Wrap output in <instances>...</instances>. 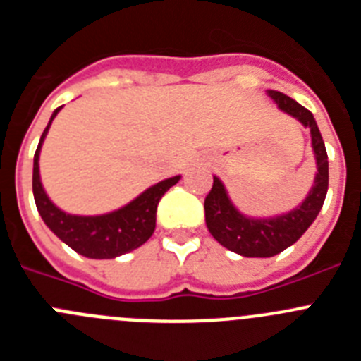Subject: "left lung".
I'll return each instance as SVG.
<instances>
[{
    "label": "left lung",
    "mask_w": 361,
    "mask_h": 361,
    "mask_svg": "<svg viewBox=\"0 0 361 361\" xmlns=\"http://www.w3.org/2000/svg\"><path fill=\"white\" fill-rule=\"evenodd\" d=\"M267 95L283 114L295 117L305 128L311 130V146L318 171L307 197L291 212L275 216H250L238 212L229 199L222 180L213 175V188L204 200L206 226L213 238L220 245H224L226 250L251 258L275 257L295 244L320 213L329 186L327 152L311 111L282 92L267 90Z\"/></svg>",
    "instance_id": "1"
}]
</instances>
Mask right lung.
Here are the masks:
<instances>
[{
  "mask_svg": "<svg viewBox=\"0 0 361 361\" xmlns=\"http://www.w3.org/2000/svg\"><path fill=\"white\" fill-rule=\"evenodd\" d=\"M61 108L54 110L47 128L37 145L34 155V173H32V191L36 200L37 212L50 231L59 240L65 242L75 253L86 258H117L124 253L137 250L145 244L155 231V215L157 204L166 191L180 180V175L164 178L161 183L153 184L145 190L132 202L124 204L116 212L103 213V215H72L63 212L47 195L39 175V153L47 133L50 130L54 117Z\"/></svg>",
  "mask_w": 361,
  "mask_h": 361,
  "instance_id": "right-lung-1",
  "label": "right lung"
}]
</instances>
